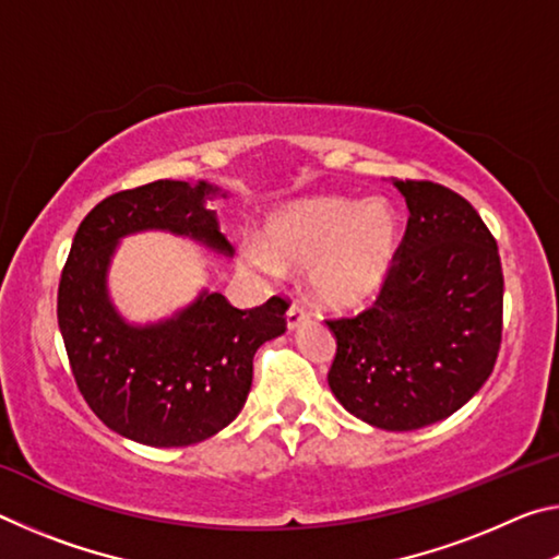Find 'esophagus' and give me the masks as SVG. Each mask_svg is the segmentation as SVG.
<instances>
[{
    "instance_id": "obj_1",
    "label": "esophagus",
    "mask_w": 559,
    "mask_h": 559,
    "mask_svg": "<svg viewBox=\"0 0 559 559\" xmlns=\"http://www.w3.org/2000/svg\"><path fill=\"white\" fill-rule=\"evenodd\" d=\"M306 320H308V310L302 308V306H298V302H293V306L288 308V313H286L288 330H296V328H300L302 323H306Z\"/></svg>"
}]
</instances>
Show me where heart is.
<instances>
[{
  "label": "heart",
  "mask_w": 559,
  "mask_h": 559,
  "mask_svg": "<svg viewBox=\"0 0 559 559\" xmlns=\"http://www.w3.org/2000/svg\"><path fill=\"white\" fill-rule=\"evenodd\" d=\"M263 246H246L241 266L278 276L310 271L313 296L330 310H357L384 290L396 253L400 219L384 200L313 197L273 212Z\"/></svg>",
  "instance_id": "b5f03b06"
}]
</instances>
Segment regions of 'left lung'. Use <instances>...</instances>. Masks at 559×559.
I'll return each instance as SVG.
<instances>
[{"label":"left lung","instance_id":"left-lung-1","mask_svg":"<svg viewBox=\"0 0 559 559\" xmlns=\"http://www.w3.org/2000/svg\"><path fill=\"white\" fill-rule=\"evenodd\" d=\"M392 185L409 210L394 271L372 308L328 320L337 343L328 384L357 419L412 431L459 412L493 372L503 269L461 194L427 179Z\"/></svg>","mask_w":559,"mask_h":559}]
</instances>
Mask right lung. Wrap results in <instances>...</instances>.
<instances>
[{"label":"right lung","mask_w":559,"mask_h":559,"mask_svg":"<svg viewBox=\"0 0 559 559\" xmlns=\"http://www.w3.org/2000/svg\"><path fill=\"white\" fill-rule=\"evenodd\" d=\"M214 197L226 192L204 179H157L110 194L81 222L61 273L59 328L75 384L108 429L145 447H189L229 427L249 396L257 349L286 333L288 302L278 296L239 310L202 290L145 325L112 306L110 261L130 234L169 231L231 257L206 206Z\"/></svg>","instance_id":"right-lung-1"}]
</instances>
